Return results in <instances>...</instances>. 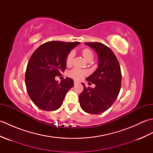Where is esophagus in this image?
<instances>
[{"label": "esophagus", "mask_w": 153, "mask_h": 153, "mask_svg": "<svg viewBox=\"0 0 153 153\" xmlns=\"http://www.w3.org/2000/svg\"><path fill=\"white\" fill-rule=\"evenodd\" d=\"M78 83H79V82H77V81H76V80L74 81V85H77V84H78Z\"/></svg>", "instance_id": "1"}]
</instances>
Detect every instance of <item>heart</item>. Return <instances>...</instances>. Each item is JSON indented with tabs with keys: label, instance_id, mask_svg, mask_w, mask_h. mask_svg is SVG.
I'll use <instances>...</instances> for the list:
<instances>
[{
	"label": "heart",
	"instance_id": "b5f03b06",
	"mask_svg": "<svg viewBox=\"0 0 153 153\" xmlns=\"http://www.w3.org/2000/svg\"><path fill=\"white\" fill-rule=\"evenodd\" d=\"M82 54L84 57V58L86 60L90 59V58H93V54L92 51H91L89 48H84L82 51ZM74 57V51H71L67 55L66 59V62L67 65H70L71 64V62L73 60V58ZM69 76L72 77V78L75 79H82L83 77L85 76L87 74L85 71L82 70L80 69H77V68H74V69L71 70V71H69Z\"/></svg>",
	"mask_w": 153,
	"mask_h": 153
}]
</instances>
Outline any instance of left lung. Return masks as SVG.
<instances>
[{"mask_svg": "<svg viewBox=\"0 0 153 153\" xmlns=\"http://www.w3.org/2000/svg\"><path fill=\"white\" fill-rule=\"evenodd\" d=\"M85 44L96 51L99 64L97 69L86 78L95 87H86L82 83L83 91L79 96V104L86 112L99 114L108 110L118 95L122 83L121 69L118 60L110 48L97 42Z\"/></svg>", "mask_w": 153, "mask_h": 153, "instance_id": "obj_1", "label": "left lung"}]
</instances>
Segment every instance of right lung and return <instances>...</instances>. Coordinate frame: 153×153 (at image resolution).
<instances>
[{
  "label": "right lung",
  "mask_w": 153,
  "mask_h": 153,
  "mask_svg": "<svg viewBox=\"0 0 153 153\" xmlns=\"http://www.w3.org/2000/svg\"><path fill=\"white\" fill-rule=\"evenodd\" d=\"M79 43L49 41L31 55L25 71V85L29 96L38 108L53 111L62 105L66 94L74 86V80L66 77L58 83L55 77L64 71L67 55Z\"/></svg>",
  "instance_id": "add662e5"
}]
</instances>
